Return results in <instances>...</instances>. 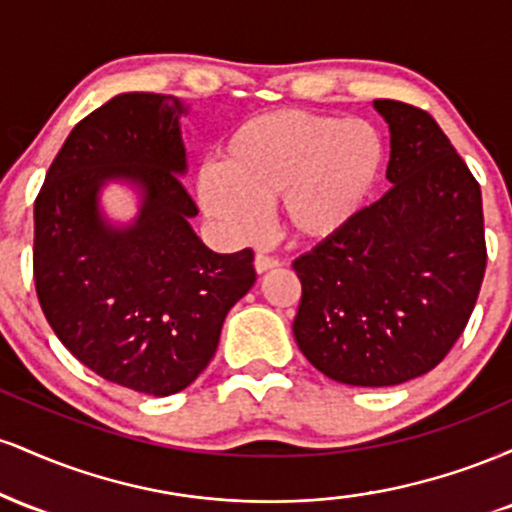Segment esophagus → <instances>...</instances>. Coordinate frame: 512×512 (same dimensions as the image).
<instances>
[{
  "mask_svg": "<svg viewBox=\"0 0 512 512\" xmlns=\"http://www.w3.org/2000/svg\"><path fill=\"white\" fill-rule=\"evenodd\" d=\"M279 267V260H276V257H269V255H257L255 257V272L257 274H264V272H269V269H276Z\"/></svg>",
  "mask_w": 512,
  "mask_h": 512,
  "instance_id": "1",
  "label": "esophagus"
}]
</instances>
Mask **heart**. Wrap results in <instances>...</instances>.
<instances>
[{"mask_svg": "<svg viewBox=\"0 0 512 512\" xmlns=\"http://www.w3.org/2000/svg\"><path fill=\"white\" fill-rule=\"evenodd\" d=\"M383 166V142L363 120L272 110L228 134L221 168L199 175V202L236 240L262 233L269 204L289 236L322 243L363 209Z\"/></svg>", "mask_w": 512, "mask_h": 512, "instance_id": "obj_1", "label": "heart"}]
</instances>
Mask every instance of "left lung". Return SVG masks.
Masks as SVG:
<instances>
[{
  "mask_svg": "<svg viewBox=\"0 0 512 512\" xmlns=\"http://www.w3.org/2000/svg\"><path fill=\"white\" fill-rule=\"evenodd\" d=\"M390 127V190L293 262L298 349L337 383L392 387L443 361L486 269L479 182L426 110L373 101Z\"/></svg>",
  "mask_w": 512,
  "mask_h": 512,
  "instance_id": "obj_1",
  "label": "left lung"
}]
</instances>
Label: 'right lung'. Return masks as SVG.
I'll use <instances>...</instances> for the list:
<instances>
[{
  "instance_id": "1",
  "label": "right lung",
  "mask_w": 512,
  "mask_h": 512,
  "mask_svg": "<svg viewBox=\"0 0 512 512\" xmlns=\"http://www.w3.org/2000/svg\"><path fill=\"white\" fill-rule=\"evenodd\" d=\"M182 115L175 96L110 98L72 129L33 211L35 291L57 339L101 378L154 397L195 383L255 284L252 250L219 255L192 228ZM110 181L140 195L134 222L104 216Z\"/></svg>"
}]
</instances>
